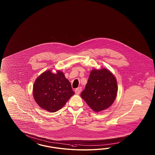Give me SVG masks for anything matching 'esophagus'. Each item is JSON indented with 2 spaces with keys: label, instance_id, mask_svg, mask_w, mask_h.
Here are the masks:
<instances>
[{
  "label": "esophagus",
  "instance_id": "34e87169",
  "mask_svg": "<svg viewBox=\"0 0 155 155\" xmlns=\"http://www.w3.org/2000/svg\"><path fill=\"white\" fill-rule=\"evenodd\" d=\"M81 90H82V87H78V88H77V89L75 90V94H80V93H81Z\"/></svg>",
  "mask_w": 155,
  "mask_h": 155
}]
</instances>
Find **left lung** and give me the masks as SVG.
I'll use <instances>...</instances> for the list:
<instances>
[{"label":"left lung","mask_w":155,"mask_h":155,"mask_svg":"<svg viewBox=\"0 0 155 155\" xmlns=\"http://www.w3.org/2000/svg\"><path fill=\"white\" fill-rule=\"evenodd\" d=\"M117 91V81L110 71L105 68L94 69L81 97L94 111L98 113L111 106Z\"/></svg>","instance_id":"obj_1"}]
</instances>
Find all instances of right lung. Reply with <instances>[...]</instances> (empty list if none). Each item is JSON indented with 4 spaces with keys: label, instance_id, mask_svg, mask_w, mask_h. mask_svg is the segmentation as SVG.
<instances>
[{
    "label": "right lung",
    "instance_id": "obj_1",
    "mask_svg": "<svg viewBox=\"0 0 155 155\" xmlns=\"http://www.w3.org/2000/svg\"><path fill=\"white\" fill-rule=\"evenodd\" d=\"M74 94L71 82L61 71L52 73L45 71L38 77L33 86L36 102L42 109L50 113L60 110Z\"/></svg>",
    "mask_w": 155,
    "mask_h": 155
}]
</instances>
